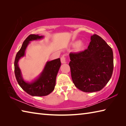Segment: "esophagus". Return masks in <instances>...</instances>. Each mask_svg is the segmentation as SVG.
Returning <instances> with one entry per match:
<instances>
[{
	"instance_id": "obj_1",
	"label": "esophagus",
	"mask_w": 126,
	"mask_h": 126,
	"mask_svg": "<svg viewBox=\"0 0 126 126\" xmlns=\"http://www.w3.org/2000/svg\"><path fill=\"white\" fill-rule=\"evenodd\" d=\"M61 63L63 64L66 63V60H65V57L64 55H63L61 57Z\"/></svg>"
}]
</instances>
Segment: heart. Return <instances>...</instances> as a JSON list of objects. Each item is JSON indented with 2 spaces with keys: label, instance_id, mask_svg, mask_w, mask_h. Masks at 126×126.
I'll list each match as a JSON object with an SVG mask.
<instances>
[{
  "label": "heart",
  "instance_id": "b5f03b06",
  "mask_svg": "<svg viewBox=\"0 0 126 126\" xmlns=\"http://www.w3.org/2000/svg\"><path fill=\"white\" fill-rule=\"evenodd\" d=\"M77 45V50H80L82 49L83 47V43L82 41H79V43H74V45Z\"/></svg>",
  "mask_w": 126,
  "mask_h": 126
}]
</instances>
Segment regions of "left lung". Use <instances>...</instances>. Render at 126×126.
<instances>
[{
    "label": "left lung",
    "instance_id": "8db88e82",
    "mask_svg": "<svg viewBox=\"0 0 126 126\" xmlns=\"http://www.w3.org/2000/svg\"><path fill=\"white\" fill-rule=\"evenodd\" d=\"M69 63L75 85L86 93L101 90L107 84L114 68L111 48L97 34L91 36L88 49L70 53Z\"/></svg>",
    "mask_w": 126,
    "mask_h": 126
}]
</instances>
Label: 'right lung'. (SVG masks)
I'll list each match as a JSON object with an SVG mask.
<instances>
[{
	"instance_id": "add662e5",
	"label": "right lung",
	"mask_w": 126,
	"mask_h": 126,
	"mask_svg": "<svg viewBox=\"0 0 126 126\" xmlns=\"http://www.w3.org/2000/svg\"><path fill=\"white\" fill-rule=\"evenodd\" d=\"M43 38V36L38 34H30L23 43L15 60V74L18 83L25 92L33 96H47L54 90L56 76L61 65L60 58L47 62L43 70L37 79L31 83L26 82L24 80L19 67L18 61L25 55V50L30 41Z\"/></svg>"
}]
</instances>
